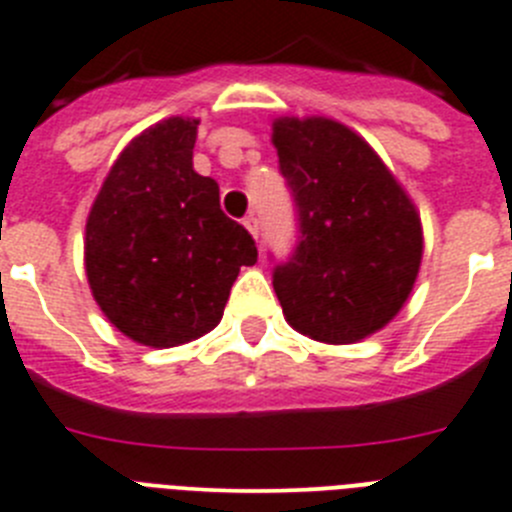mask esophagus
Listing matches in <instances>:
<instances>
[{"label": "esophagus", "mask_w": 512, "mask_h": 512, "mask_svg": "<svg viewBox=\"0 0 512 512\" xmlns=\"http://www.w3.org/2000/svg\"><path fill=\"white\" fill-rule=\"evenodd\" d=\"M245 227H247V232H250L252 237L257 239V234H260V222H257L255 214H247L245 216Z\"/></svg>", "instance_id": "obj_1"}]
</instances>
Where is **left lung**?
Here are the masks:
<instances>
[{
    "mask_svg": "<svg viewBox=\"0 0 512 512\" xmlns=\"http://www.w3.org/2000/svg\"><path fill=\"white\" fill-rule=\"evenodd\" d=\"M298 242L273 270L285 321L326 344H354L411 296L423 255L421 219L377 153L326 117L273 124Z\"/></svg>",
    "mask_w": 512,
    "mask_h": 512,
    "instance_id": "8db88e82",
    "label": "left lung"
}]
</instances>
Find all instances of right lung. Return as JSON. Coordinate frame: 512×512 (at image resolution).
<instances>
[{
    "mask_svg": "<svg viewBox=\"0 0 512 512\" xmlns=\"http://www.w3.org/2000/svg\"><path fill=\"white\" fill-rule=\"evenodd\" d=\"M199 119L170 117L124 147L86 219L91 293L145 347H178L222 321L239 267L257 247L193 170Z\"/></svg>",
    "mask_w": 512,
    "mask_h": 512,
    "instance_id": "right-lung-1",
    "label": "right lung"
}]
</instances>
